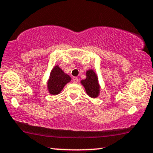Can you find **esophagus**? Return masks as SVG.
I'll return each instance as SVG.
<instances>
[{"instance_id": "esophagus-1", "label": "esophagus", "mask_w": 153, "mask_h": 153, "mask_svg": "<svg viewBox=\"0 0 153 153\" xmlns=\"http://www.w3.org/2000/svg\"><path fill=\"white\" fill-rule=\"evenodd\" d=\"M73 82H74V83H77V82H78V78H76V77H74V78H73Z\"/></svg>"}]
</instances>
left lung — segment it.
Masks as SVG:
<instances>
[{
    "mask_svg": "<svg viewBox=\"0 0 153 153\" xmlns=\"http://www.w3.org/2000/svg\"><path fill=\"white\" fill-rule=\"evenodd\" d=\"M85 74H86V78L85 80H82L80 82L85 88L86 94L90 97L96 99L99 96L100 94L99 78L96 73L92 69L87 71Z\"/></svg>",
    "mask_w": 153,
    "mask_h": 153,
    "instance_id": "8db88e82",
    "label": "left lung"
}]
</instances>
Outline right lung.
I'll use <instances>...</instances> for the list:
<instances>
[{
    "mask_svg": "<svg viewBox=\"0 0 153 153\" xmlns=\"http://www.w3.org/2000/svg\"><path fill=\"white\" fill-rule=\"evenodd\" d=\"M71 80V77L65 73L58 65L54 66L47 80V90L52 95L59 94L65 85Z\"/></svg>",
    "mask_w": 153,
    "mask_h": 153,
    "instance_id": "right-lung-1",
    "label": "right lung"
}]
</instances>
